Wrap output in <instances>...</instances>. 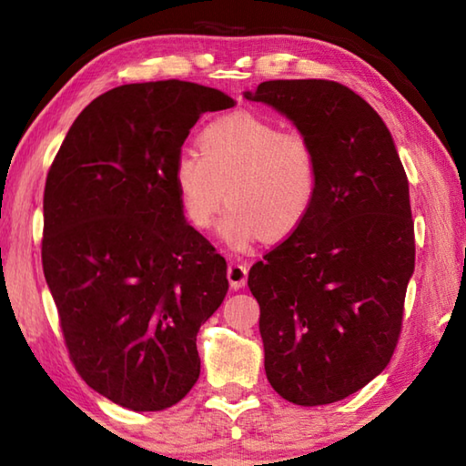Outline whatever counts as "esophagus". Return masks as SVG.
Masks as SVG:
<instances>
[{"instance_id":"obj_1","label":"esophagus","mask_w":466,"mask_h":466,"mask_svg":"<svg viewBox=\"0 0 466 466\" xmlns=\"http://www.w3.org/2000/svg\"><path fill=\"white\" fill-rule=\"evenodd\" d=\"M248 279V265L242 261H232L228 265V281H230L232 289H240L247 286Z\"/></svg>"}]
</instances>
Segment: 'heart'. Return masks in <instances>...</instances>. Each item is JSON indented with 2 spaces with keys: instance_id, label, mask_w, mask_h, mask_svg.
I'll use <instances>...</instances> for the list:
<instances>
[{
  "instance_id": "heart-1",
  "label": "heart",
  "mask_w": 466,
  "mask_h": 466,
  "mask_svg": "<svg viewBox=\"0 0 466 466\" xmlns=\"http://www.w3.org/2000/svg\"><path fill=\"white\" fill-rule=\"evenodd\" d=\"M195 149L178 154L172 180L188 224L205 230L224 199L218 234L247 250L261 236L281 240L306 222L319 197L317 149L298 131L252 113L219 116L201 129Z\"/></svg>"
}]
</instances>
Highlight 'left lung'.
<instances>
[{"mask_svg":"<svg viewBox=\"0 0 466 466\" xmlns=\"http://www.w3.org/2000/svg\"><path fill=\"white\" fill-rule=\"evenodd\" d=\"M244 98L294 123L320 170L310 216L248 273L267 380L289 403H335L374 380L399 341L415 269L405 168L380 115L341 84L271 80Z\"/></svg>","mask_w":466,"mask_h":466,"instance_id":"obj_1","label":"left lung"}]
</instances>
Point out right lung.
Masks as SVG:
<instances>
[{
	"mask_svg": "<svg viewBox=\"0 0 466 466\" xmlns=\"http://www.w3.org/2000/svg\"><path fill=\"white\" fill-rule=\"evenodd\" d=\"M230 106L193 82L119 86L77 115L46 175L43 271L69 358L131 411L193 389L197 333L226 298V258L187 222L172 168L199 116Z\"/></svg>",
	"mask_w": 466,
	"mask_h": 466,
	"instance_id": "right-lung-1",
	"label": "right lung"
}]
</instances>
